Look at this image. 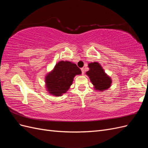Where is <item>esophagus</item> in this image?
I'll return each mask as SVG.
<instances>
[{"mask_svg":"<svg viewBox=\"0 0 148 148\" xmlns=\"http://www.w3.org/2000/svg\"><path fill=\"white\" fill-rule=\"evenodd\" d=\"M81 70H82V74L83 75V74L84 73V68H82V69H81Z\"/></svg>","mask_w":148,"mask_h":148,"instance_id":"1","label":"esophagus"}]
</instances>
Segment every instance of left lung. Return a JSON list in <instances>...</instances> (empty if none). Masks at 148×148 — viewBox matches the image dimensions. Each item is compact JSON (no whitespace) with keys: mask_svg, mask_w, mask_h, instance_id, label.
Returning a JSON list of instances; mask_svg holds the SVG:
<instances>
[{"mask_svg":"<svg viewBox=\"0 0 148 148\" xmlns=\"http://www.w3.org/2000/svg\"><path fill=\"white\" fill-rule=\"evenodd\" d=\"M89 70L86 71V74L90 79L94 88L97 91H105L110 88L112 83V79L107 75L102 68L101 65L98 62H92L88 64Z\"/></svg>","mask_w":148,"mask_h":148,"instance_id":"obj_1","label":"left lung"}]
</instances>
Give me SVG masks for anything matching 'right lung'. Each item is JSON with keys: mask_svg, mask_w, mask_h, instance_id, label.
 <instances>
[{"mask_svg": "<svg viewBox=\"0 0 148 148\" xmlns=\"http://www.w3.org/2000/svg\"><path fill=\"white\" fill-rule=\"evenodd\" d=\"M82 71L75 64L62 60L46 77L45 82L50 95L60 96L69 90L76 75H81Z\"/></svg>", "mask_w": 148, "mask_h": 148, "instance_id": "right-lung-1", "label": "right lung"}]
</instances>
